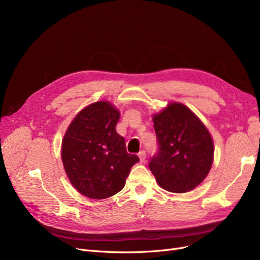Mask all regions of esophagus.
Instances as JSON below:
<instances>
[{
    "label": "esophagus",
    "mask_w": 260,
    "mask_h": 260,
    "mask_svg": "<svg viewBox=\"0 0 260 260\" xmlns=\"http://www.w3.org/2000/svg\"><path fill=\"white\" fill-rule=\"evenodd\" d=\"M139 158H140V162L143 163L145 161V159H146V152H145L144 150L140 151L139 152Z\"/></svg>",
    "instance_id": "34e87169"
}]
</instances>
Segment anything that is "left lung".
Segmentation results:
<instances>
[{
	"mask_svg": "<svg viewBox=\"0 0 260 260\" xmlns=\"http://www.w3.org/2000/svg\"><path fill=\"white\" fill-rule=\"evenodd\" d=\"M159 152L149 170L162 189L185 193L200 185L213 163L214 145L209 130L180 102H169L152 114Z\"/></svg>",
	"mask_w": 260,
	"mask_h": 260,
	"instance_id": "1",
	"label": "left lung"
}]
</instances>
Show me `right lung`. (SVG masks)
<instances>
[{"instance_id":"obj_1","label":"right lung","mask_w":260,"mask_h":260,"mask_svg":"<svg viewBox=\"0 0 260 260\" xmlns=\"http://www.w3.org/2000/svg\"><path fill=\"white\" fill-rule=\"evenodd\" d=\"M119 117V110L107 100L90 103L72 119L61 140L67 177L88 199L105 200L118 193L139 162L116 132Z\"/></svg>"}]
</instances>
